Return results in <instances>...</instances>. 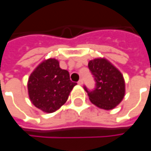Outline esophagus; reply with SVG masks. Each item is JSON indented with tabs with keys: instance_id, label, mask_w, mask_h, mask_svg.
<instances>
[{
	"instance_id": "1",
	"label": "esophagus",
	"mask_w": 151,
	"mask_h": 151,
	"mask_svg": "<svg viewBox=\"0 0 151 151\" xmlns=\"http://www.w3.org/2000/svg\"><path fill=\"white\" fill-rule=\"evenodd\" d=\"M78 85H80V86H82V85H83V80H82V79H81V80H79Z\"/></svg>"
}]
</instances>
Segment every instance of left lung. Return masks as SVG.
<instances>
[{
	"label": "left lung",
	"mask_w": 151,
	"mask_h": 151,
	"mask_svg": "<svg viewBox=\"0 0 151 151\" xmlns=\"http://www.w3.org/2000/svg\"><path fill=\"white\" fill-rule=\"evenodd\" d=\"M88 67L96 81V87L93 91L84 87L90 101L101 109H113L125 95V81L122 73L104 58L91 60L88 62Z\"/></svg>",
	"instance_id": "obj_1"
}]
</instances>
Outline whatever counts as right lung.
Returning a JSON list of instances; mask_svg holds the SVG:
<instances>
[{"mask_svg":"<svg viewBox=\"0 0 151 151\" xmlns=\"http://www.w3.org/2000/svg\"><path fill=\"white\" fill-rule=\"evenodd\" d=\"M76 85L66 70L60 67L59 60L50 58L41 62L28 77L29 99L44 113H54L66 102Z\"/></svg>","mask_w":151,"mask_h":151,"instance_id":"add662e5","label":"right lung"}]
</instances>
